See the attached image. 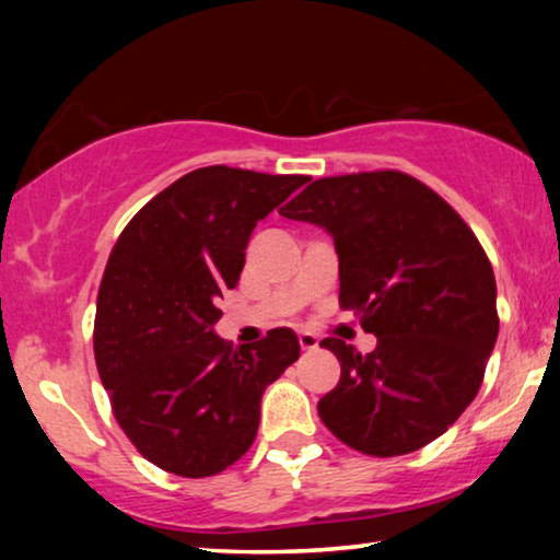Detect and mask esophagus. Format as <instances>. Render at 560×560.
Listing matches in <instances>:
<instances>
[{
    "instance_id": "1",
    "label": "esophagus",
    "mask_w": 560,
    "mask_h": 560,
    "mask_svg": "<svg viewBox=\"0 0 560 560\" xmlns=\"http://www.w3.org/2000/svg\"><path fill=\"white\" fill-rule=\"evenodd\" d=\"M298 341H301V349H303V351L318 349V336L311 334V331H301V334H298Z\"/></svg>"
}]
</instances>
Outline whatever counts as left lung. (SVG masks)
<instances>
[{
	"mask_svg": "<svg viewBox=\"0 0 560 560\" xmlns=\"http://www.w3.org/2000/svg\"><path fill=\"white\" fill-rule=\"evenodd\" d=\"M334 236L339 303L377 336L370 354L324 339L341 380L328 431L366 456H402L454 425L485 380L500 318L492 265L466 221L400 171L318 178L280 209Z\"/></svg>",
	"mask_w": 560,
	"mask_h": 560,
	"instance_id": "left-lung-1",
	"label": "left lung"
}]
</instances>
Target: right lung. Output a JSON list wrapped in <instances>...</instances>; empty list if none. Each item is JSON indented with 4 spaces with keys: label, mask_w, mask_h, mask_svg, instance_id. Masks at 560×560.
<instances>
[{
    "label": "right lung",
    "mask_w": 560,
    "mask_h": 560,
    "mask_svg": "<svg viewBox=\"0 0 560 560\" xmlns=\"http://www.w3.org/2000/svg\"><path fill=\"white\" fill-rule=\"evenodd\" d=\"M305 183L211 165L142 206L106 262L94 354L114 418L160 469L201 479L247 454L270 382L301 357L290 328L232 349L213 334L252 229Z\"/></svg>",
    "instance_id": "obj_1"
}]
</instances>
